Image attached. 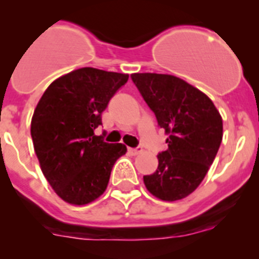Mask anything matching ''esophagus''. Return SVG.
<instances>
[{"instance_id": "esophagus-1", "label": "esophagus", "mask_w": 259, "mask_h": 259, "mask_svg": "<svg viewBox=\"0 0 259 259\" xmlns=\"http://www.w3.org/2000/svg\"><path fill=\"white\" fill-rule=\"evenodd\" d=\"M143 151V148L142 146H138V148H129L127 149V153L130 154V155H138V154H140Z\"/></svg>"}]
</instances>
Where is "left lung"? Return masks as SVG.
I'll use <instances>...</instances> for the list:
<instances>
[{
	"label": "left lung",
	"instance_id": "left-lung-1",
	"mask_svg": "<svg viewBox=\"0 0 259 259\" xmlns=\"http://www.w3.org/2000/svg\"><path fill=\"white\" fill-rule=\"evenodd\" d=\"M133 82L168 133V149L158 169L144 176L146 189L166 202L194 192L213 164L223 138L222 116L205 94L184 80L163 74H133Z\"/></svg>",
	"mask_w": 259,
	"mask_h": 259
}]
</instances>
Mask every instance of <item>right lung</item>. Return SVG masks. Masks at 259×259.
Returning a JSON list of instances; mask_svg holds the SVG:
<instances>
[{
    "mask_svg": "<svg viewBox=\"0 0 259 259\" xmlns=\"http://www.w3.org/2000/svg\"><path fill=\"white\" fill-rule=\"evenodd\" d=\"M129 75L82 67L46 89L31 120V137L41 170L65 202L83 205L105 192L115 161L126 153L94 130Z\"/></svg>",
    "mask_w": 259,
    "mask_h": 259,
    "instance_id": "right-lung-1",
    "label": "right lung"
}]
</instances>
